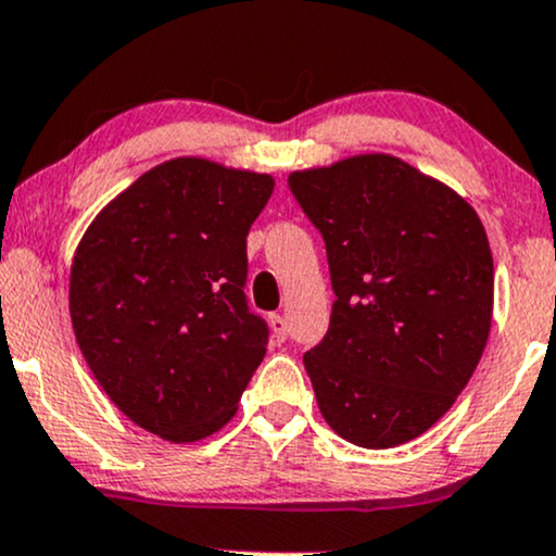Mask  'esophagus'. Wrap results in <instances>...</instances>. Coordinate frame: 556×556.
<instances>
[{
  "mask_svg": "<svg viewBox=\"0 0 556 556\" xmlns=\"http://www.w3.org/2000/svg\"><path fill=\"white\" fill-rule=\"evenodd\" d=\"M270 330L276 342H283L286 334H289V325H286V319L280 314H270Z\"/></svg>",
  "mask_w": 556,
  "mask_h": 556,
  "instance_id": "34e87169",
  "label": "esophagus"
}]
</instances>
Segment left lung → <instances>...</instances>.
Here are the masks:
<instances>
[{"mask_svg": "<svg viewBox=\"0 0 556 556\" xmlns=\"http://www.w3.org/2000/svg\"><path fill=\"white\" fill-rule=\"evenodd\" d=\"M325 239L330 330L304 353L319 413L345 441L394 448L448 413L492 325L495 267L477 211L392 154L289 175Z\"/></svg>", "mask_w": 556, "mask_h": 556, "instance_id": "obj_1", "label": "left lung"}]
</instances>
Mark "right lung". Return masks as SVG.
<instances>
[{
  "label": "right lung",
  "instance_id": "obj_1",
  "mask_svg": "<svg viewBox=\"0 0 556 556\" xmlns=\"http://www.w3.org/2000/svg\"><path fill=\"white\" fill-rule=\"evenodd\" d=\"M273 177L177 156L143 173L81 237L68 312L89 371L139 428L216 433L265 358L250 312L247 235Z\"/></svg>",
  "mask_w": 556,
  "mask_h": 556
}]
</instances>
